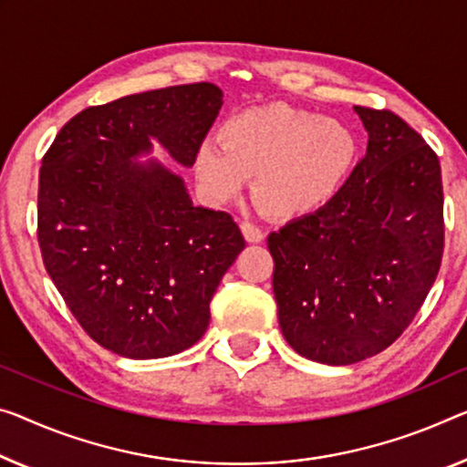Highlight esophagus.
Instances as JSON below:
<instances>
[{"mask_svg":"<svg viewBox=\"0 0 467 467\" xmlns=\"http://www.w3.org/2000/svg\"><path fill=\"white\" fill-rule=\"evenodd\" d=\"M242 232H244V238L248 242H261L265 238V232L253 221H244L242 223Z\"/></svg>","mask_w":467,"mask_h":467,"instance_id":"1","label":"esophagus"}]
</instances>
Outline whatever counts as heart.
<instances>
[{"label": "heart", "instance_id": "b5f03b06", "mask_svg": "<svg viewBox=\"0 0 467 467\" xmlns=\"http://www.w3.org/2000/svg\"><path fill=\"white\" fill-rule=\"evenodd\" d=\"M219 138L221 143L204 141L196 156L206 193L227 202L256 175L258 204L277 217H300L327 204L357 154L348 127L285 104L234 114Z\"/></svg>", "mask_w": 467, "mask_h": 467}]
</instances>
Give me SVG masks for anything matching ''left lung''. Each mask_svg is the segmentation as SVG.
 <instances>
[{
  "label": "left lung",
  "instance_id": "left-lung-1",
  "mask_svg": "<svg viewBox=\"0 0 467 467\" xmlns=\"http://www.w3.org/2000/svg\"><path fill=\"white\" fill-rule=\"evenodd\" d=\"M355 110L368 154L324 209L267 238L284 338L327 365L389 348L424 305L444 250L439 156L394 112Z\"/></svg>",
  "mask_w": 467,
  "mask_h": 467
}]
</instances>
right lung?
<instances>
[{"label":"right lung","instance_id":"obj_1","mask_svg":"<svg viewBox=\"0 0 467 467\" xmlns=\"http://www.w3.org/2000/svg\"><path fill=\"white\" fill-rule=\"evenodd\" d=\"M221 104L206 81L125 96L75 114L43 154V265L78 326L120 357H171L202 338L246 246L232 214L193 204L159 162H131L159 140L192 167Z\"/></svg>","mask_w":467,"mask_h":467}]
</instances>
